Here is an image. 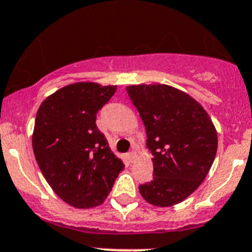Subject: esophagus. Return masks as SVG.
I'll return each instance as SVG.
<instances>
[{"instance_id":"esophagus-1","label":"esophagus","mask_w":252,"mask_h":252,"mask_svg":"<svg viewBox=\"0 0 252 252\" xmlns=\"http://www.w3.org/2000/svg\"><path fill=\"white\" fill-rule=\"evenodd\" d=\"M135 157H137V153L135 152H130L126 154V159H128L129 163H133L134 159H135Z\"/></svg>"}]
</instances>
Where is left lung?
Here are the masks:
<instances>
[{"mask_svg":"<svg viewBox=\"0 0 252 252\" xmlns=\"http://www.w3.org/2000/svg\"><path fill=\"white\" fill-rule=\"evenodd\" d=\"M147 130L153 180L139 185L149 204L182 203L204 182L215 159L218 133L206 110L185 92L166 84L128 86Z\"/></svg>","mask_w":252,"mask_h":252,"instance_id":"obj_1","label":"left lung"}]
</instances>
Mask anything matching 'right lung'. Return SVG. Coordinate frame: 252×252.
<instances>
[{"label":"right lung","mask_w":252,"mask_h":252,"mask_svg":"<svg viewBox=\"0 0 252 252\" xmlns=\"http://www.w3.org/2000/svg\"><path fill=\"white\" fill-rule=\"evenodd\" d=\"M117 86L79 82L58 89L42 102L32 147L37 164L53 191L73 208L104 203L123 161L97 128V113Z\"/></svg>","instance_id":"1"}]
</instances>
